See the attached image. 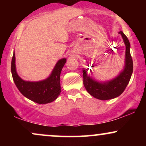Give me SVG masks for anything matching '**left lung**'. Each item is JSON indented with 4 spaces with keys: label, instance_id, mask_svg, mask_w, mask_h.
I'll list each match as a JSON object with an SVG mask.
<instances>
[{
    "label": "left lung",
    "instance_id": "8db88e82",
    "mask_svg": "<svg viewBox=\"0 0 146 146\" xmlns=\"http://www.w3.org/2000/svg\"><path fill=\"white\" fill-rule=\"evenodd\" d=\"M119 33L121 34L125 46L124 67L119 74L110 80L100 82L93 78L91 70H90L89 73L88 68H82L85 88L90 95L98 100H108L119 96L128 84L133 71V62L130 51V42L123 31H119Z\"/></svg>",
    "mask_w": 146,
    "mask_h": 146
}]
</instances>
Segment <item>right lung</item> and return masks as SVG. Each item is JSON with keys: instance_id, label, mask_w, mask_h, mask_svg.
<instances>
[{"instance_id": "obj_1", "label": "right lung", "mask_w": 146, "mask_h": 146, "mask_svg": "<svg viewBox=\"0 0 146 146\" xmlns=\"http://www.w3.org/2000/svg\"><path fill=\"white\" fill-rule=\"evenodd\" d=\"M66 62V58L58 60L51 74L44 80L38 82L25 81L16 71V57L14 51L11 67L13 80L18 90L25 98L39 104L51 103L58 98L61 92L60 73Z\"/></svg>"}]
</instances>
